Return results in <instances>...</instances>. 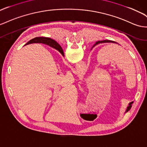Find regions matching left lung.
<instances>
[{"mask_svg":"<svg viewBox=\"0 0 147 147\" xmlns=\"http://www.w3.org/2000/svg\"><path fill=\"white\" fill-rule=\"evenodd\" d=\"M102 43V42H114V41H110V40H103V41H98V42H96V44H95L94 45H98V44H99V43ZM133 103V102H131L129 104V106L127 107V111H129L130 109V108H131V107H132V104Z\"/></svg>","mask_w":147,"mask_h":147,"instance_id":"obj_1","label":"left lung"}]
</instances>
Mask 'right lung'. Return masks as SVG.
Masks as SVG:
<instances>
[{
  "mask_svg": "<svg viewBox=\"0 0 147 147\" xmlns=\"http://www.w3.org/2000/svg\"><path fill=\"white\" fill-rule=\"evenodd\" d=\"M36 42H41L43 43V44H46L50 46H52L54 48L57 49L60 51V53L64 55V53H63V51L61 46L59 45L57 42H55L53 39L49 38H45V37H37L34 38L32 39H31L30 41L28 42L27 44H31V43H36Z\"/></svg>",
  "mask_w": 147,
  "mask_h": 147,
  "instance_id": "obj_1",
  "label": "right lung"
}]
</instances>
